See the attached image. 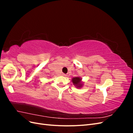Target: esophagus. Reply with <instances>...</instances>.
<instances>
[{"label":"esophagus","instance_id":"34e87169","mask_svg":"<svg viewBox=\"0 0 133 133\" xmlns=\"http://www.w3.org/2000/svg\"><path fill=\"white\" fill-rule=\"evenodd\" d=\"M62 75L63 76H67V75H66V74H64V73H62Z\"/></svg>","mask_w":133,"mask_h":133}]
</instances>
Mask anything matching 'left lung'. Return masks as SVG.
Instances as JSON below:
<instances>
[{
  "instance_id": "8db88e82",
  "label": "left lung",
  "mask_w": 133,
  "mask_h": 133,
  "mask_svg": "<svg viewBox=\"0 0 133 133\" xmlns=\"http://www.w3.org/2000/svg\"><path fill=\"white\" fill-rule=\"evenodd\" d=\"M82 79L79 77H75L72 79V82L74 84V85L76 86L77 88H80L82 86V84L81 83Z\"/></svg>"
}]
</instances>
